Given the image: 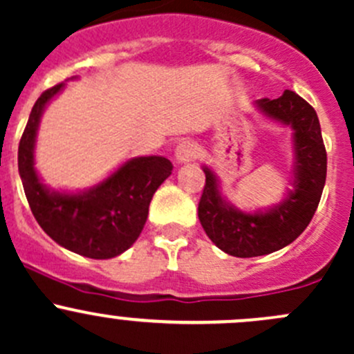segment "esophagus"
<instances>
[{
	"instance_id": "obj_1",
	"label": "esophagus",
	"mask_w": 354,
	"mask_h": 354,
	"mask_svg": "<svg viewBox=\"0 0 354 354\" xmlns=\"http://www.w3.org/2000/svg\"><path fill=\"white\" fill-rule=\"evenodd\" d=\"M174 157H176L178 164H187L197 157V145L192 140H181L176 145V151H174Z\"/></svg>"
}]
</instances>
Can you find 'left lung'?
I'll list each match as a JSON object with an SVG mask.
<instances>
[{"instance_id":"1","label":"left lung","mask_w":354,"mask_h":354,"mask_svg":"<svg viewBox=\"0 0 354 354\" xmlns=\"http://www.w3.org/2000/svg\"><path fill=\"white\" fill-rule=\"evenodd\" d=\"M255 108L266 120L291 128V188L276 205L246 212L224 197L219 176L202 166L205 187L198 203V219L207 236L224 253L241 259L267 255L292 243L312 221L327 174L319 116L305 99L284 91L277 99H259Z\"/></svg>"}]
</instances>
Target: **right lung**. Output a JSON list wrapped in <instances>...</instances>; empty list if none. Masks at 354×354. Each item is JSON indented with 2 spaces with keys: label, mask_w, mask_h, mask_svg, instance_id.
<instances>
[{
  "label": "right lung",
  "mask_w": 354,
  "mask_h": 354,
  "mask_svg": "<svg viewBox=\"0 0 354 354\" xmlns=\"http://www.w3.org/2000/svg\"><path fill=\"white\" fill-rule=\"evenodd\" d=\"M73 80V78H71ZM65 88L42 92L28 116L19 145V173L39 226L63 248L88 259H113L140 236L156 190L173 171L162 156L128 159L97 185L78 192L55 190L35 169V140L46 106Z\"/></svg>",
  "instance_id": "obj_1"
}]
</instances>
